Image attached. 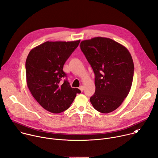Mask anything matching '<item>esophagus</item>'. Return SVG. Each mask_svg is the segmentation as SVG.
<instances>
[{"label": "esophagus", "mask_w": 158, "mask_h": 158, "mask_svg": "<svg viewBox=\"0 0 158 158\" xmlns=\"http://www.w3.org/2000/svg\"><path fill=\"white\" fill-rule=\"evenodd\" d=\"M79 89H80V91H83V90H84V86H82V85H81L80 87H79Z\"/></svg>", "instance_id": "34e87169"}]
</instances>
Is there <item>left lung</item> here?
I'll use <instances>...</instances> for the list:
<instances>
[{
  "instance_id": "left-lung-1",
  "label": "left lung",
  "mask_w": 158,
  "mask_h": 158,
  "mask_svg": "<svg viewBox=\"0 0 158 158\" xmlns=\"http://www.w3.org/2000/svg\"><path fill=\"white\" fill-rule=\"evenodd\" d=\"M80 47L95 74L96 92L90 101L102 113L114 111L131 88L134 68L129 51L119 42L102 37L82 40Z\"/></svg>"
}]
</instances>
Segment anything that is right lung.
Here are the masks:
<instances>
[{
    "label": "right lung",
    "mask_w": 158,
    "mask_h": 158,
    "mask_svg": "<svg viewBox=\"0 0 158 158\" xmlns=\"http://www.w3.org/2000/svg\"><path fill=\"white\" fill-rule=\"evenodd\" d=\"M76 41H47L34 48L26 62L27 87L32 96L46 110L57 114L68 109L76 94L81 93L67 81L63 66L77 48Z\"/></svg>",
    "instance_id": "right-lung-1"
}]
</instances>
